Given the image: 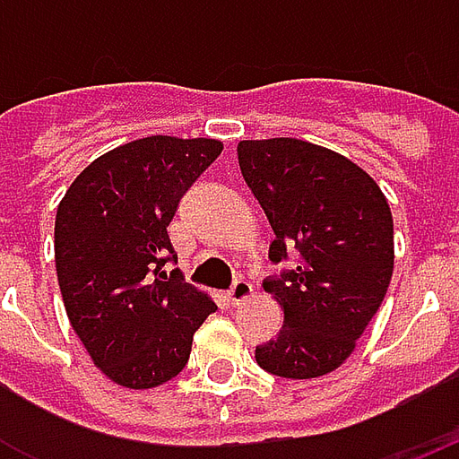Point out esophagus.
Returning <instances> with one entry per match:
<instances>
[{"instance_id": "esophagus-1", "label": "esophagus", "mask_w": 459, "mask_h": 459, "mask_svg": "<svg viewBox=\"0 0 459 459\" xmlns=\"http://www.w3.org/2000/svg\"><path fill=\"white\" fill-rule=\"evenodd\" d=\"M250 295H253V285H250L248 280H243V278L233 280V285H230L229 290L230 305H240V302H243V299H248Z\"/></svg>"}]
</instances>
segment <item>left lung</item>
Wrapping results in <instances>:
<instances>
[{"instance_id":"1","label":"left lung","mask_w":459,"mask_h":459,"mask_svg":"<svg viewBox=\"0 0 459 459\" xmlns=\"http://www.w3.org/2000/svg\"><path fill=\"white\" fill-rule=\"evenodd\" d=\"M240 174L265 211L278 265L263 282L282 329L255 361L282 378H317L344 364L394 275V219L368 174L337 152L295 137L238 142Z\"/></svg>"}]
</instances>
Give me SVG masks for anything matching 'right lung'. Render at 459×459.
I'll use <instances>...</instances> for the list:
<instances>
[{"instance_id": "obj_1", "label": "right lung", "mask_w": 459, "mask_h": 459, "mask_svg": "<svg viewBox=\"0 0 459 459\" xmlns=\"http://www.w3.org/2000/svg\"><path fill=\"white\" fill-rule=\"evenodd\" d=\"M219 140L142 137L88 164L56 211V273L65 315L110 381L167 384L186 366L194 332L216 305L179 270L167 226L216 161Z\"/></svg>"}]
</instances>
